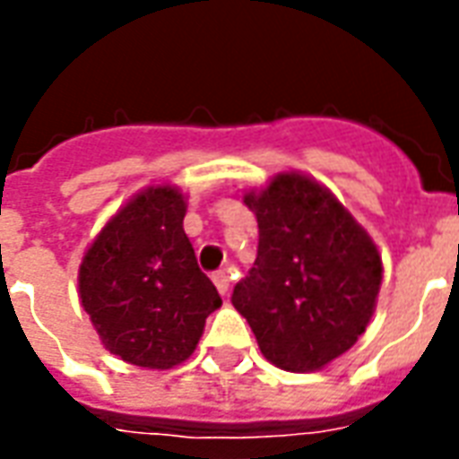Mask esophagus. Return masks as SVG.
Segmentation results:
<instances>
[{
    "label": "esophagus",
    "instance_id": "esophagus-1",
    "mask_svg": "<svg viewBox=\"0 0 459 459\" xmlns=\"http://www.w3.org/2000/svg\"><path fill=\"white\" fill-rule=\"evenodd\" d=\"M213 285L219 288L221 295H229V290H230L229 270H219V273H213Z\"/></svg>",
    "mask_w": 459,
    "mask_h": 459
}]
</instances>
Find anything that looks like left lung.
<instances>
[{"instance_id":"8db88e82","label":"left lung","mask_w":459,"mask_h":459,"mask_svg":"<svg viewBox=\"0 0 459 459\" xmlns=\"http://www.w3.org/2000/svg\"><path fill=\"white\" fill-rule=\"evenodd\" d=\"M243 201L258 219V258L230 302L270 364L295 374L325 368L371 322L378 248L327 186L298 171Z\"/></svg>"}]
</instances>
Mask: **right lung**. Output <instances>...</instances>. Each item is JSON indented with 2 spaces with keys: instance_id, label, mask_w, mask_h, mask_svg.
<instances>
[{
  "instance_id": "right-lung-1",
  "label": "right lung",
  "mask_w": 459,
  "mask_h": 459,
  "mask_svg": "<svg viewBox=\"0 0 459 459\" xmlns=\"http://www.w3.org/2000/svg\"><path fill=\"white\" fill-rule=\"evenodd\" d=\"M177 186L132 196L85 250L78 292L110 354L142 368L186 361L221 298L184 233Z\"/></svg>"
}]
</instances>
